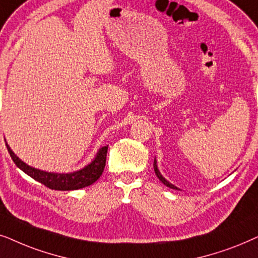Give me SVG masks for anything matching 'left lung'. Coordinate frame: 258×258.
I'll use <instances>...</instances> for the list:
<instances>
[{
  "mask_svg": "<svg viewBox=\"0 0 258 258\" xmlns=\"http://www.w3.org/2000/svg\"><path fill=\"white\" fill-rule=\"evenodd\" d=\"M153 169H154V172H156V176L159 178V180L161 181V183H163L164 185H166L167 187H170V188H173V190H180V188H178L176 185H173V184H171L169 180H166L165 179V178L163 177V174L160 173V171H159V169H158V165H157V160H156V158H154V161H153Z\"/></svg>",
  "mask_w": 258,
  "mask_h": 258,
  "instance_id": "8db88e82",
  "label": "left lung"
}]
</instances>
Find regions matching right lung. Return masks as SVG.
Masks as SVG:
<instances>
[{
  "instance_id": "1",
  "label": "right lung",
  "mask_w": 258,
  "mask_h": 258,
  "mask_svg": "<svg viewBox=\"0 0 258 258\" xmlns=\"http://www.w3.org/2000/svg\"><path fill=\"white\" fill-rule=\"evenodd\" d=\"M6 140V139H5ZM8 152L12 157L14 163L20 170L32 177L33 179L40 181L41 184L46 185L47 187L51 190H60V191H71L79 190V188L89 186L95 183L104 172L106 165V156H107L108 146H102L95 154L93 160L88 165L82 167V169L74 171V172L68 173H56V172H48V171L39 170L35 167L30 166L22 161L15 153L13 152L8 144H6Z\"/></svg>"
}]
</instances>
